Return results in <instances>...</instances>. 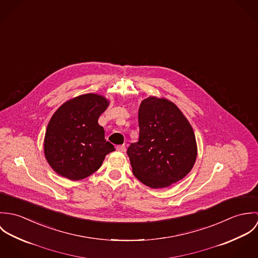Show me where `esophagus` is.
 Masks as SVG:
<instances>
[{"instance_id": "esophagus-1", "label": "esophagus", "mask_w": 258, "mask_h": 258, "mask_svg": "<svg viewBox=\"0 0 258 258\" xmlns=\"http://www.w3.org/2000/svg\"><path fill=\"white\" fill-rule=\"evenodd\" d=\"M116 149H117V151L122 152V153L126 152V146H125V145H119V146H117V147H116Z\"/></svg>"}]
</instances>
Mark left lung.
I'll return each mask as SVG.
<instances>
[{
	"label": "left lung",
	"mask_w": 258,
	"mask_h": 258,
	"mask_svg": "<svg viewBox=\"0 0 258 258\" xmlns=\"http://www.w3.org/2000/svg\"><path fill=\"white\" fill-rule=\"evenodd\" d=\"M139 141L128 150L132 172L145 185L163 188L192 169L198 147L188 120L172 101L150 95L138 110Z\"/></svg>",
	"instance_id": "obj_1"
}]
</instances>
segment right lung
Wrapping results in <instances>:
<instances>
[{
    "label": "right lung",
    "instance_id": "add662e5",
    "mask_svg": "<svg viewBox=\"0 0 258 258\" xmlns=\"http://www.w3.org/2000/svg\"><path fill=\"white\" fill-rule=\"evenodd\" d=\"M108 105L105 96L85 93L66 101L53 113L45 130L43 153L57 175L72 181L85 179L115 151L98 124Z\"/></svg>",
    "mask_w": 258,
    "mask_h": 258
}]
</instances>
